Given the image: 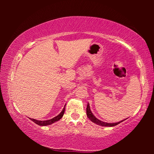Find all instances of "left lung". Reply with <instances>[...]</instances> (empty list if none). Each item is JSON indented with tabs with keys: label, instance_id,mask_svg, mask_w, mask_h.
Masks as SVG:
<instances>
[{
	"label": "left lung",
	"instance_id": "1",
	"mask_svg": "<svg viewBox=\"0 0 154 154\" xmlns=\"http://www.w3.org/2000/svg\"><path fill=\"white\" fill-rule=\"evenodd\" d=\"M86 112H87V116H88V119H89L92 122H93L94 123L97 124V125H99L105 126V127H113V126L117 125L118 124H119L120 123H121V122H123V121H125V119L123 120V121L117 122V123H106V122H103L102 121H100V120L97 119V118L94 116V114L92 113V112L91 111V110H90V107L89 103H88V105H87Z\"/></svg>",
	"mask_w": 154,
	"mask_h": 154
}]
</instances>
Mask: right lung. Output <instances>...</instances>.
Here are the masks:
<instances>
[{"mask_svg": "<svg viewBox=\"0 0 154 154\" xmlns=\"http://www.w3.org/2000/svg\"><path fill=\"white\" fill-rule=\"evenodd\" d=\"M65 106H64V107L63 108L62 111H61V113H60V114H58L57 116H55L52 119L47 120V121H38V120H35V119H30L33 122H34L35 124H37V125H39L41 126H45V125H51V124L55 123V122L58 121H60V120L62 119L63 115H64V113Z\"/></svg>", "mask_w": 154, "mask_h": 154, "instance_id": "obj_1", "label": "right lung"}]
</instances>
